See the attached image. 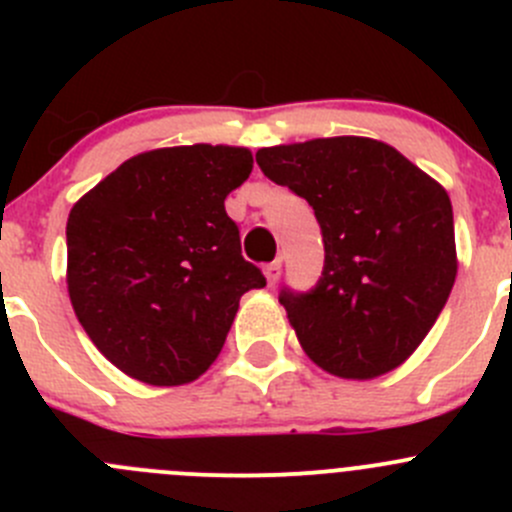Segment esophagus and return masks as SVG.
<instances>
[{
    "mask_svg": "<svg viewBox=\"0 0 512 512\" xmlns=\"http://www.w3.org/2000/svg\"><path fill=\"white\" fill-rule=\"evenodd\" d=\"M282 275V262L275 260L270 262V265H265V277H267V285H275L277 280H280Z\"/></svg>",
    "mask_w": 512,
    "mask_h": 512,
    "instance_id": "34e87169",
    "label": "esophagus"
}]
</instances>
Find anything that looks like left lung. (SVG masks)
Segmentation results:
<instances>
[{"instance_id": "1", "label": "left lung", "mask_w": 512, "mask_h": 512, "mask_svg": "<svg viewBox=\"0 0 512 512\" xmlns=\"http://www.w3.org/2000/svg\"><path fill=\"white\" fill-rule=\"evenodd\" d=\"M277 185L307 200L324 267L280 304L309 359L342 379H374L404 364L456 282L448 193L381 141L356 136L257 151Z\"/></svg>"}]
</instances>
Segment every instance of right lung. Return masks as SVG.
<instances>
[{
    "instance_id": "1",
    "label": "right lung",
    "mask_w": 512,
    "mask_h": 512,
    "mask_svg": "<svg viewBox=\"0 0 512 512\" xmlns=\"http://www.w3.org/2000/svg\"><path fill=\"white\" fill-rule=\"evenodd\" d=\"M250 170L247 148H158L71 208V304L98 352L133 379H198L223 349L242 294L267 285L225 213Z\"/></svg>"
}]
</instances>
